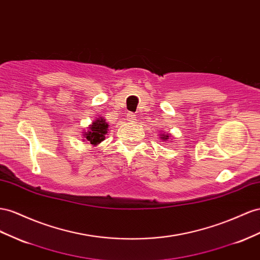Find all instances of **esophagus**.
<instances>
[{
	"label": "esophagus",
	"instance_id": "esophagus-1",
	"mask_svg": "<svg viewBox=\"0 0 260 260\" xmlns=\"http://www.w3.org/2000/svg\"><path fill=\"white\" fill-rule=\"evenodd\" d=\"M127 119H128V121H130V122H135L137 120V115L133 114V113H129L127 115Z\"/></svg>",
	"mask_w": 260,
	"mask_h": 260
}]
</instances>
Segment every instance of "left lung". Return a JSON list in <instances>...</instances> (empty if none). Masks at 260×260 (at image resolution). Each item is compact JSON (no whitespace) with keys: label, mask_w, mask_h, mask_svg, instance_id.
I'll return each instance as SVG.
<instances>
[{"label":"left lung","mask_w":260,"mask_h":260,"mask_svg":"<svg viewBox=\"0 0 260 260\" xmlns=\"http://www.w3.org/2000/svg\"><path fill=\"white\" fill-rule=\"evenodd\" d=\"M160 139L163 140V141H167V139L170 138V135H167V133H162V135H159Z\"/></svg>","instance_id":"obj_1"}]
</instances>
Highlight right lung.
I'll return each instance as SVG.
<instances>
[{
	"label": "right lung",
	"mask_w": 260,
	"mask_h": 260,
	"mask_svg": "<svg viewBox=\"0 0 260 260\" xmlns=\"http://www.w3.org/2000/svg\"><path fill=\"white\" fill-rule=\"evenodd\" d=\"M108 123L103 118H98L88 127V130L84 132L83 141H88L92 145L100 144L105 140L107 135Z\"/></svg>",
	"instance_id": "right-lung-1"
}]
</instances>
